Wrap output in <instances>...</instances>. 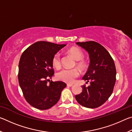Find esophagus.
I'll list each match as a JSON object with an SVG mask.
<instances>
[{"mask_svg": "<svg viewBox=\"0 0 132 132\" xmlns=\"http://www.w3.org/2000/svg\"><path fill=\"white\" fill-rule=\"evenodd\" d=\"M73 86V84H67V86L68 87H72Z\"/></svg>", "mask_w": 132, "mask_h": 132, "instance_id": "34e87169", "label": "esophagus"}]
</instances>
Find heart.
<instances>
[{"label":"heart","instance_id":"b5f03b06","mask_svg":"<svg viewBox=\"0 0 132 132\" xmlns=\"http://www.w3.org/2000/svg\"><path fill=\"white\" fill-rule=\"evenodd\" d=\"M69 52L75 59L77 61H81L84 59V54L82 51L76 48H72L69 50ZM52 65L55 68L59 69L61 67V55L59 53H56L52 57ZM78 66L80 68H84V63L82 62L78 63ZM79 72L77 69H64L57 73L56 77L60 81L65 82L66 83H73L75 79L79 76Z\"/></svg>","mask_w":132,"mask_h":132}]
</instances>
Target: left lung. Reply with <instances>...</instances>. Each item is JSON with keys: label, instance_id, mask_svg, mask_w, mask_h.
I'll return each mask as SVG.
<instances>
[{"label": "left lung", "instance_id": "left-lung-1", "mask_svg": "<svg viewBox=\"0 0 132 132\" xmlns=\"http://www.w3.org/2000/svg\"><path fill=\"white\" fill-rule=\"evenodd\" d=\"M88 53L90 65L82 80L87 87L82 86V92L76 95L77 101L84 107L95 108L105 103L113 92L116 81L115 65L109 53L95 41L76 42Z\"/></svg>", "mask_w": 132, "mask_h": 132}]
</instances>
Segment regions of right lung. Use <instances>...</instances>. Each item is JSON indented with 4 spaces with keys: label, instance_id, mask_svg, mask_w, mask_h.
Masks as SVG:
<instances>
[{
    "label": "right lung",
    "instance_id": "1",
    "mask_svg": "<svg viewBox=\"0 0 132 132\" xmlns=\"http://www.w3.org/2000/svg\"><path fill=\"white\" fill-rule=\"evenodd\" d=\"M66 45L38 41L22 53L19 64V84L26 101L35 108L45 110L55 105L66 87L63 81L49 79L54 74L53 56Z\"/></svg>",
    "mask_w": 132,
    "mask_h": 132
}]
</instances>
